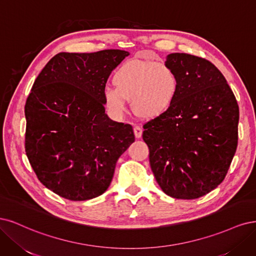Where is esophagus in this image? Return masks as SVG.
I'll list each match as a JSON object with an SVG mask.
<instances>
[{
    "instance_id": "obj_1",
    "label": "esophagus",
    "mask_w": 256,
    "mask_h": 256,
    "mask_svg": "<svg viewBox=\"0 0 256 256\" xmlns=\"http://www.w3.org/2000/svg\"><path fill=\"white\" fill-rule=\"evenodd\" d=\"M134 134H135L136 138H140V137H142V128H140V126H134Z\"/></svg>"
}]
</instances>
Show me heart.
Returning a JSON list of instances; mask_svg holds the SVG:
<instances>
[{
	"mask_svg": "<svg viewBox=\"0 0 256 256\" xmlns=\"http://www.w3.org/2000/svg\"><path fill=\"white\" fill-rule=\"evenodd\" d=\"M114 87L103 90V102L110 112L121 116L132 100L134 112L144 119L166 114L174 104L180 88L178 74L166 64L133 60L114 73Z\"/></svg>",
	"mask_w": 256,
	"mask_h": 256,
	"instance_id": "heart-1",
	"label": "heart"
}]
</instances>
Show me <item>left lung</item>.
Instances as JSON below:
<instances>
[{"instance_id":"obj_1","label":"left lung","mask_w":256,"mask_h":256,"mask_svg":"<svg viewBox=\"0 0 256 256\" xmlns=\"http://www.w3.org/2000/svg\"><path fill=\"white\" fill-rule=\"evenodd\" d=\"M166 64L178 74V98L166 114L146 123L142 138L162 190L176 199H196L226 176L238 142V104L208 60L172 53Z\"/></svg>"}]
</instances>
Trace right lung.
<instances>
[{"mask_svg":"<svg viewBox=\"0 0 256 256\" xmlns=\"http://www.w3.org/2000/svg\"><path fill=\"white\" fill-rule=\"evenodd\" d=\"M122 50L56 54L39 73L26 104V152L38 180L56 194L85 201L110 185L133 128L105 114L103 90L128 56Z\"/></svg>","mask_w":256,"mask_h":256,"instance_id":"1","label":"right lung"}]
</instances>
